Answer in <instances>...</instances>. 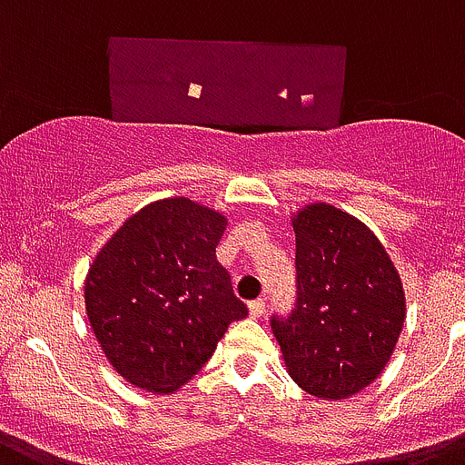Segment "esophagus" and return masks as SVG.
I'll return each mask as SVG.
<instances>
[{"mask_svg": "<svg viewBox=\"0 0 465 465\" xmlns=\"http://www.w3.org/2000/svg\"><path fill=\"white\" fill-rule=\"evenodd\" d=\"M248 312H251V317H262V314H264V300H252L251 305H248Z\"/></svg>", "mask_w": 465, "mask_h": 465, "instance_id": "1", "label": "esophagus"}]
</instances>
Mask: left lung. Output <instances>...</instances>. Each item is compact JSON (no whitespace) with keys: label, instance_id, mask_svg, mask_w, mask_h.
<instances>
[{"label":"left lung","instance_id":"obj_1","mask_svg":"<svg viewBox=\"0 0 465 465\" xmlns=\"http://www.w3.org/2000/svg\"><path fill=\"white\" fill-rule=\"evenodd\" d=\"M298 264V310L274 319L283 364L300 388L347 400L371 385L400 341L407 298L376 233L331 203L291 214Z\"/></svg>","mask_w":465,"mask_h":465}]
</instances>
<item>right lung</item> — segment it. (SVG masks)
Instances as JSON below:
<instances>
[{"label":"right lung","instance_id":"1","mask_svg":"<svg viewBox=\"0 0 465 465\" xmlns=\"http://www.w3.org/2000/svg\"><path fill=\"white\" fill-rule=\"evenodd\" d=\"M220 210L184 196L143 205L104 243L84 279L92 333L120 376L155 395L189 383L229 323L248 317L214 248Z\"/></svg>","mask_w":465,"mask_h":465}]
</instances>
